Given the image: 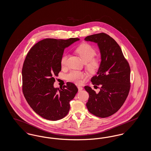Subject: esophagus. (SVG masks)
I'll list each match as a JSON object with an SVG mask.
<instances>
[{
    "label": "esophagus",
    "mask_w": 151,
    "mask_h": 151,
    "mask_svg": "<svg viewBox=\"0 0 151 151\" xmlns=\"http://www.w3.org/2000/svg\"><path fill=\"white\" fill-rule=\"evenodd\" d=\"M78 88L79 91H81V90H83V88L82 86H78Z\"/></svg>",
    "instance_id": "obj_1"
}]
</instances>
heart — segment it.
<instances>
[{"label":"heart","instance_id":"heart-1","mask_svg":"<svg viewBox=\"0 0 151 151\" xmlns=\"http://www.w3.org/2000/svg\"><path fill=\"white\" fill-rule=\"evenodd\" d=\"M76 52L79 54L82 60L86 63V67L91 71H94L99 65V60L93 58L96 55V50L88 43H84L80 45L76 49ZM67 55L63 54L60 58V65L65 67L67 65ZM86 75L84 72L78 71H72L67 75V79L75 84H80L82 80L85 78Z\"/></svg>","mask_w":151,"mask_h":151}]
</instances>
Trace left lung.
I'll list each match as a JSON object with an SVG mask.
<instances>
[{"label": "left lung", "instance_id": "left-lung-1", "mask_svg": "<svg viewBox=\"0 0 151 151\" xmlns=\"http://www.w3.org/2000/svg\"><path fill=\"white\" fill-rule=\"evenodd\" d=\"M85 41L97 43L101 63L97 75L91 79L93 85H100L96 93L90 86L84 88L89 94L86 108L92 114L106 118L114 114L126 100L130 88V68L115 40L101 33L87 36Z\"/></svg>", "mask_w": 151, "mask_h": 151}]
</instances>
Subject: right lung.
<instances>
[{"label":"right lung","instance_id":"right-lung-1","mask_svg":"<svg viewBox=\"0 0 151 151\" xmlns=\"http://www.w3.org/2000/svg\"><path fill=\"white\" fill-rule=\"evenodd\" d=\"M79 40L44 39L35 44L25 58L22 69V92L30 106L46 119L64 118L70 110V102L78 91L72 83L58 89L54 83L61 71L60 58L65 49Z\"/></svg>","mask_w":151,"mask_h":151}]
</instances>
